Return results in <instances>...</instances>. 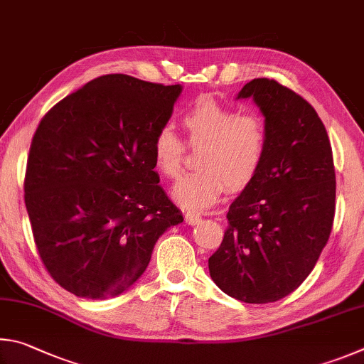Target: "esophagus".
Wrapping results in <instances>:
<instances>
[{
	"label": "esophagus",
	"mask_w": 364,
	"mask_h": 364,
	"mask_svg": "<svg viewBox=\"0 0 364 364\" xmlns=\"http://www.w3.org/2000/svg\"><path fill=\"white\" fill-rule=\"evenodd\" d=\"M200 220H201L200 214H195V213H187L186 214V222L188 225H196Z\"/></svg>",
	"instance_id": "esophagus-1"
}]
</instances>
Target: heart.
Segmentation results:
<instances>
[{
  "instance_id": "heart-1",
  "label": "heart",
  "mask_w": 364,
  "mask_h": 364,
  "mask_svg": "<svg viewBox=\"0 0 364 364\" xmlns=\"http://www.w3.org/2000/svg\"><path fill=\"white\" fill-rule=\"evenodd\" d=\"M188 142L201 146L200 171L183 176L172 187V200L188 211L214 206L227 190L243 188L262 166L267 132L257 113H238L211 95H203L182 117ZM155 168L166 177L182 172L183 142L171 126L156 131L151 142Z\"/></svg>"
}]
</instances>
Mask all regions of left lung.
I'll use <instances>...</instances> for the list:
<instances>
[{"label": "left lung", "mask_w": 364, "mask_h": 364, "mask_svg": "<svg viewBox=\"0 0 364 364\" xmlns=\"http://www.w3.org/2000/svg\"><path fill=\"white\" fill-rule=\"evenodd\" d=\"M237 99H252L262 113L265 155L257 176L228 208L209 275L241 302H277L310 275L329 240L333 150L315 108L275 80H252Z\"/></svg>", "instance_id": "obj_1"}]
</instances>
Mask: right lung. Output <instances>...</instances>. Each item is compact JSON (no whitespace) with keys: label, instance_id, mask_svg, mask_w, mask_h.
Masks as SVG:
<instances>
[{"label":"right lung","instance_id":"obj_1","mask_svg":"<svg viewBox=\"0 0 364 364\" xmlns=\"http://www.w3.org/2000/svg\"><path fill=\"white\" fill-rule=\"evenodd\" d=\"M181 85L105 75L44 114L31 140L25 206L44 267L85 299L119 296L142 277L153 247L181 224L155 171L151 142Z\"/></svg>","mask_w":364,"mask_h":364}]
</instances>
